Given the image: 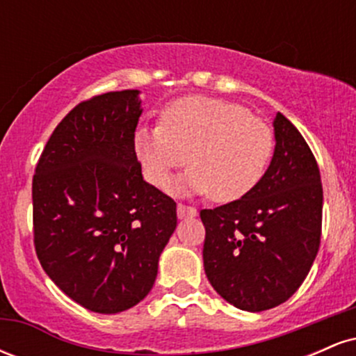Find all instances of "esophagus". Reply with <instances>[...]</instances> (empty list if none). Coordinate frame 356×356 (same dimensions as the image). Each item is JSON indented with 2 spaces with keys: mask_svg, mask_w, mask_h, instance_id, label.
Instances as JSON below:
<instances>
[{
  "mask_svg": "<svg viewBox=\"0 0 356 356\" xmlns=\"http://www.w3.org/2000/svg\"><path fill=\"white\" fill-rule=\"evenodd\" d=\"M177 216L179 219L195 218V216H197V209H195V207L186 206V204H177Z\"/></svg>",
  "mask_w": 356,
  "mask_h": 356,
  "instance_id": "1",
  "label": "esophagus"
}]
</instances>
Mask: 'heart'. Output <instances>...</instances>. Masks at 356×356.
<instances>
[{"instance_id": "heart-1", "label": "heart", "mask_w": 356, "mask_h": 356, "mask_svg": "<svg viewBox=\"0 0 356 356\" xmlns=\"http://www.w3.org/2000/svg\"><path fill=\"white\" fill-rule=\"evenodd\" d=\"M134 150L155 187H164L189 154L192 165L169 191L177 195L212 192L216 201L232 202L263 181L275 137L243 105L192 95L167 105L161 124L137 129Z\"/></svg>"}]
</instances>
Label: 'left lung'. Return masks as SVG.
Masks as SVG:
<instances>
[{"label": "left lung", "instance_id": "1", "mask_svg": "<svg viewBox=\"0 0 356 356\" xmlns=\"http://www.w3.org/2000/svg\"><path fill=\"white\" fill-rule=\"evenodd\" d=\"M275 154L243 199L202 209V259L212 288L244 312L284 303L308 276L321 238L323 187L314 155L277 112Z\"/></svg>", "mask_w": 356, "mask_h": 356}]
</instances>
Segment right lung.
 Listing matches in <instances>:
<instances>
[{
    "label": "right lung",
    "instance_id": "obj_1",
    "mask_svg": "<svg viewBox=\"0 0 356 356\" xmlns=\"http://www.w3.org/2000/svg\"><path fill=\"white\" fill-rule=\"evenodd\" d=\"M138 95L122 90L76 105L33 177L36 256L65 295L102 314L149 295L177 226L175 202L144 181L134 150Z\"/></svg>",
    "mask_w": 356,
    "mask_h": 356
}]
</instances>
